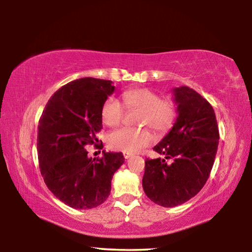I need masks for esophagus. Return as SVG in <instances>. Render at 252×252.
Returning a JSON list of instances; mask_svg holds the SVG:
<instances>
[{
  "label": "esophagus",
  "mask_w": 252,
  "mask_h": 252,
  "mask_svg": "<svg viewBox=\"0 0 252 252\" xmlns=\"http://www.w3.org/2000/svg\"><path fill=\"white\" fill-rule=\"evenodd\" d=\"M133 155L132 153H129V152H123V157H125V159H129L130 157H132Z\"/></svg>",
  "instance_id": "esophagus-1"
}]
</instances>
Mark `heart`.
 <instances>
[{
  "label": "heart",
  "mask_w": 252,
  "mask_h": 252,
  "mask_svg": "<svg viewBox=\"0 0 252 252\" xmlns=\"http://www.w3.org/2000/svg\"><path fill=\"white\" fill-rule=\"evenodd\" d=\"M126 110L139 111L136 123L148 126L159 134L171 129L177 118V106L172 100L161 99L160 94L147 88L132 89L121 94V103L108 97L102 104L101 119L103 125L116 127L120 125ZM153 135L148 129H120L112 132L108 138L111 149L134 153L152 143Z\"/></svg>",
  "instance_id": "1"
}]
</instances>
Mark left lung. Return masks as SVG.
<instances>
[{"label":"left lung","mask_w":252,"mask_h":252,"mask_svg":"<svg viewBox=\"0 0 252 252\" xmlns=\"http://www.w3.org/2000/svg\"><path fill=\"white\" fill-rule=\"evenodd\" d=\"M173 95L179 113L176 123L153 148L164 158L147 159L142 179L147 197L165 208L187 202L202 189L219 144L211 104L188 87L173 89Z\"/></svg>","instance_id":"left-lung-1"}]
</instances>
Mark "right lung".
<instances>
[{
  "label": "right lung",
  "mask_w": 252,
  "mask_h": 252,
  "mask_svg": "<svg viewBox=\"0 0 252 252\" xmlns=\"http://www.w3.org/2000/svg\"><path fill=\"white\" fill-rule=\"evenodd\" d=\"M113 91L112 81L74 80L50 97L40 118L41 174L51 192L71 208L91 209L103 203L114 172L125 162L122 152H103L100 159H92L84 149L88 144L101 147L96 136L102 129L101 108Z\"/></svg>",
  "instance_id": "obj_1"
}]
</instances>
